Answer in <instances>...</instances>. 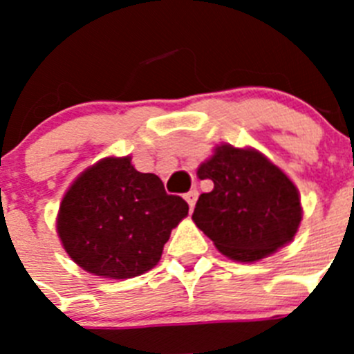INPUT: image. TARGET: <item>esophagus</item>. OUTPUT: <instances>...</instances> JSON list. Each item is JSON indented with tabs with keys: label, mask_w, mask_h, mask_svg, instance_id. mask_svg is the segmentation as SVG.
Here are the masks:
<instances>
[{
	"label": "esophagus",
	"mask_w": 354,
	"mask_h": 354,
	"mask_svg": "<svg viewBox=\"0 0 354 354\" xmlns=\"http://www.w3.org/2000/svg\"><path fill=\"white\" fill-rule=\"evenodd\" d=\"M184 198H186L189 209H193L196 204V198H198V192H196V189H192V192H187L186 195H184Z\"/></svg>",
	"instance_id": "1"
}]
</instances>
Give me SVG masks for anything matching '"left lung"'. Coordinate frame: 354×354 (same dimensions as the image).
I'll use <instances>...</instances> for the list:
<instances>
[{
	"instance_id": "8db88e82",
	"label": "left lung",
	"mask_w": 354,
	"mask_h": 354,
	"mask_svg": "<svg viewBox=\"0 0 354 354\" xmlns=\"http://www.w3.org/2000/svg\"><path fill=\"white\" fill-rule=\"evenodd\" d=\"M196 175L214 187L192 218L225 257L257 262L294 239L303 218L298 187L262 152L221 143Z\"/></svg>"
}]
</instances>
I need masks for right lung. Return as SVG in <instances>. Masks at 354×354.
Here are the masks:
<instances>
[{"instance_id": "1", "label": "right lung", "mask_w": 354, "mask_h": 354, "mask_svg": "<svg viewBox=\"0 0 354 354\" xmlns=\"http://www.w3.org/2000/svg\"><path fill=\"white\" fill-rule=\"evenodd\" d=\"M180 196L133 167L131 156L102 158L71 184L56 232L68 257L88 273L124 280L147 273L170 234L187 216Z\"/></svg>"}]
</instances>
